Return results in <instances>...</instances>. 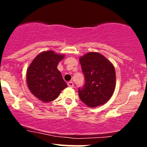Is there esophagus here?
Listing matches in <instances>:
<instances>
[{
    "instance_id": "esophagus-1",
    "label": "esophagus",
    "mask_w": 147,
    "mask_h": 147,
    "mask_svg": "<svg viewBox=\"0 0 147 147\" xmlns=\"http://www.w3.org/2000/svg\"><path fill=\"white\" fill-rule=\"evenodd\" d=\"M67 85L69 86V87H74V83L72 82H71V81H70V82H67Z\"/></svg>"
}]
</instances>
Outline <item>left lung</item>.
<instances>
[{
	"instance_id": "obj_1",
	"label": "left lung",
	"mask_w": 147,
	"mask_h": 147,
	"mask_svg": "<svg viewBox=\"0 0 147 147\" xmlns=\"http://www.w3.org/2000/svg\"><path fill=\"white\" fill-rule=\"evenodd\" d=\"M85 84L78 89L83 103L96 107L106 103L113 94L116 86L115 67L100 53H87L80 58Z\"/></svg>"
}]
</instances>
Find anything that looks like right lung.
<instances>
[{"instance_id": "right-lung-1", "label": "right lung", "mask_w": 147, "mask_h": 147, "mask_svg": "<svg viewBox=\"0 0 147 147\" xmlns=\"http://www.w3.org/2000/svg\"><path fill=\"white\" fill-rule=\"evenodd\" d=\"M64 55L54 51H45L35 57L26 73L28 87L34 96L44 102L58 97L61 91L67 87L57 66Z\"/></svg>"}]
</instances>
